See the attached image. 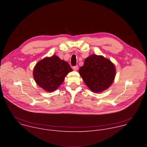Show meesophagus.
<instances>
[{"instance_id":"esophagus-1","label":"esophagus","mask_w":147,"mask_h":147,"mask_svg":"<svg viewBox=\"0 0 147 147\" xmlns=\"http://www.w3.org/2000/svg\"><path fill=\"white\" fill-rule=\"evenodd\" d=\"M73 70H75V71H76V70H78V66L77 65V66H73Z\"/></svg>"}]
</instances>
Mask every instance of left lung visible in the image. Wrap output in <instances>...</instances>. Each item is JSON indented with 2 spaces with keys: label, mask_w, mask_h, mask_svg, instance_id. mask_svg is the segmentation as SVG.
Instances as JSON below:
<instances>
[{
  "label": "left lung",
  "mask_w": 147,
  "mask_h": 147,
  "mask_svg": "<svg viewBox=\"0 0 147 147\" xmlns=\"http://www.w3.org/2000/svg\"><path fill=\"white\" fill-rule=\"evenodd\" d=\"M78 71L87 87L96 93L108 89L116 76L113 63L103 56L96 55L87 57Z\"/></svg>",
  "instance_id": "obj_1"
}]
</instances>
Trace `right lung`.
Here are the masks:
<instances>
[{"instance_id":"1","label":"right lung","mask_w":147,"mask_h":147,"mask_svg":"<svg viewBox=\"0 0 147 147\" xmlns=\"http://www.w3.org/2000/svg\"><path fill=\"white\" fill-rule=\"evenodd\" d=\"M72 70L67 62L53 55L37 63L34 68L33 76L40 87L50 92L57 90Z\"/></svg>"}]
</instances>
